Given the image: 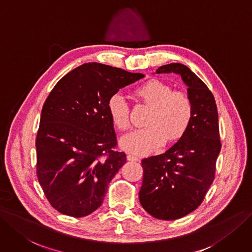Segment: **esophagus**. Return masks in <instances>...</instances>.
<instances>
[{
	"mask_svg": "<svg viewBox=\"0 0 252 252\" xmlns=\"http://www.w3.org/2000/svg\"><path fill=\"white\" fill-rule=\"evenodd\" d=\"M126 159H127L128 161H132V162H137V161H139V158L136 157V156H133V155H127V156H126Z\"/></svg>",
	"mask_w": 252,
	"mask_h": 252,
	"instance_id": "obj_1",
	"label": "esophagus"
}]
</instances>
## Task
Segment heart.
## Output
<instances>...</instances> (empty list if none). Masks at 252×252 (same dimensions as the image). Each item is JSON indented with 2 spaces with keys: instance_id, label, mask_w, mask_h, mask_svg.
<instances>
[{
  "instance_id": "b5f03b06",
  "label": "heart",
  "mask_w": 252,
  "mask_h": 252,
  "mask_svg": "<svg viewBox=\"0 0 252 252\" xmlns=\"http://www.w3.org/2000/svg\"><path fill=\"white\" fill-rule=\"evenodd\" d=\"M136 96L152 110L146 118V127L136 129L120 139V146L127 153L148 155L166 142H174L184 136L193 118L190 97L159 80H151L136 89ZM108 113L112 124L124 131L129 126V107L119 92L108 100Z\"/></svg>"
}]
</instances>
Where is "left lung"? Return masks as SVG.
Instances as JSON below:
<instances>
[{
    "label": "left lung",
    "mask_w": 252,
    "mask_h": 252,
    "mask_svg": "<svg viewBox=\"0 0 252 252\" xmlns=\"http://www.w3.org/2000/svg\"><path fill=\"white\" fill-rule=\"evenodd\" d=\"M157 73H176L187 85L193 118L187 132L164 154L143 159L139 199L157 219L175 220L202 202L215 178L221 150L218 111L212 92L188 66L163 65Z\"/></svg>",
    "instance_id": "obj_1"
}]
</instances>
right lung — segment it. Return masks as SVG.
<instances>
[{"mask_svg": "<svg viewBox=\"0 0 252 252\" xmlns=\"http://www.w3.org/2000/svg\"><path fill=\"white\" fill-rule=\"evenodd\" d=\"M144 77L101 63L69 71L45 99L36 137L37 178L52 207L84 217L100 207L126 162L108 113L111 95Z\"/></svg>", "mask_w": 252, "mask_h": 252, "instance_id": "right-lung-1", "label": "right lung"}]
</instances>
